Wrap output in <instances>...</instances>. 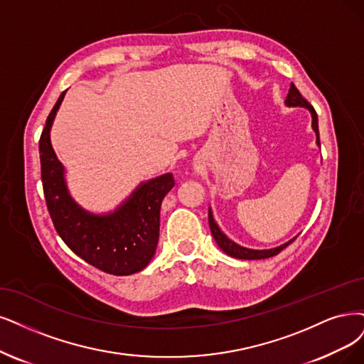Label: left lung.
I'll list each match as a JSON object with an SVG mask.
<instances>
[{"label":"left lung","instance_id":"8db88e82","mask_svg":"<svg viewBox=\"0 0 364 364\" xmlns=\"http://www.w3.org/2000/svg\"><path fill=\"white\" fill-rule=\"evenodd\" d=\"M285 105L287 106H301V107H307L309 111H311L312 114V129L315 130L316 133V144L318 146H321V142H319V130H318V115L314 109V106L309 103L301 94L300 91L297 90V87H295L294 84H291L289 87V92L287 96V100H285ZM208 223H210V230H211V234L214 237V240H216V243L219 245V247L226 253L230 255V257L232 258H237V259H265V258H272L274 257V255L280 253L282 250H284L287 246H289L292 240H289L288 243L282 245V246H277L274 249H265V250H255V249H247V247H243V246H238L237 243H234L232 240L228 238L222 231L219 225L214 222V218H213V213H211V208H208Z\"/></svg>","mask_w":364,"mask_h":364}]
</instances>
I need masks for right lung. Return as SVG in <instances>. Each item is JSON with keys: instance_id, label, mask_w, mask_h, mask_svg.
Instances as JSON below:
<instances>
[{"instance_id": "add662e5", "label": "right lung", "mask_w": 364, "mask_h": 364, "mask_svg": "<svg viewBox=\"0 0 364 364\" xmlns=\"http://www.w3.org/2000/svg\"><path fill=\"white\" fill-rule=\"evenodd\" d=\"M64 94L52 107L38 142L43 192L53 226L72 252L99 270L115 276L138 273L156 253L160 205L175 184L172 173L141 183L111 213L94 214L84 210L70 196L64 166L50 144V127Z\"/></svg>"}]
</instances>
